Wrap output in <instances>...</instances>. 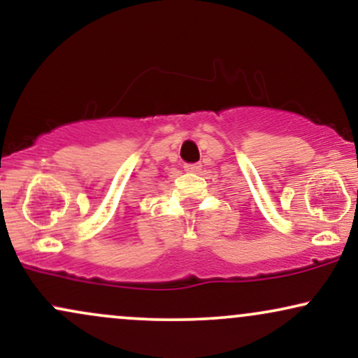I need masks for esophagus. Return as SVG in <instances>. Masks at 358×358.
Returning <instances> with one entry per match:
<instances>
[{"instance_id":"obj_1","label":"esophagus","mask_w":358,"mask_h":358,"mask_svg":"<svg viewBox=\"0 0 358 358\" xmlns=\"http://www.w3.org/2000/svg\"><path fill=\"white\" fill-rule=\"evenodd\" d=\"M200 168H202V165H185V171L196 173V171H200Z\"/></svg>"}]
</instances>
